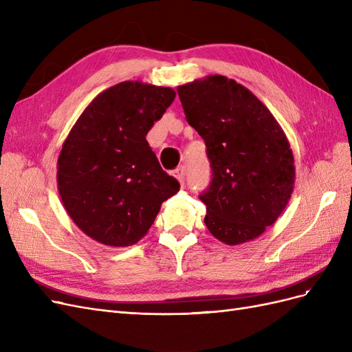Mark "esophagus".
Masks as SVG:
<instances>
[{
  "label": "esophagus",
  "mask_w": 352,
  "mask_h": 352,
  "mask_svg": "<svg viewBox=\"0 0 352 352\" xmlns=\"http://www.w3.org/2000/svg\"><path fill=\"white\" fill-rule=\"evenodd\" d=\"M173 175H175V177L179 180V184L180 185H184V180H185V175H186V167L185 166H180V167H177L175 172H173Z\"/></svg>",
  "instance_id": "esophagus-1"
}]
</instances>
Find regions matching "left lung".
<instances>
[{"label": "left lung", "mask_w": 352, "mask_h": 352, "mask_svg": "<svg viewBox=\"0 0 352 352\" xmlns=\"http://www.w3.org/2000/svg\"><path fill=\"white\" fill-rule=\"evenodd\" d=\"M177 94L211 163V184L199 197L207 229L226 245L254 241L294 192L289 141L269 109L236 80L211 74L177 87Z\"/></svg>", "instance_id": "obj_1"}]
</instances>
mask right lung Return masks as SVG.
<instances>
[{
    "label": "right lung",
    "instance_id": "add662e5",
    "mask_svg": "<svg viewBox=\"0 0 352 352\" xmlns=\"http://www.w3.org/2000/svg\"><path fill=\"white\" fill-rule=\"evenodd\" d=\"M176 92L124 80L98 94L73 124L57 160V189L85 235L109 247L142 239L179 182L145 136Z\"/></svg>",
    "mask_w": 352,
    "mask_h": 352
}]
</instances>
